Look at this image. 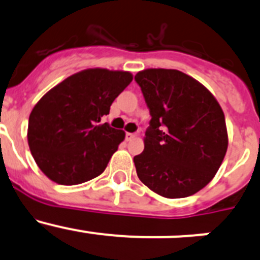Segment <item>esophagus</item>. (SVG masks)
I'll use <instances>...</instances> for the list:
<instances>
[{
  "label": "esophagus",
  "mask_w": 260,
  "mask_h": 260,
  "mask_svg": "<svg viewBox=\"0 0 260 260\" xmlns=\"http://www.w3.org/2000/svg\"><path fill=\"white\" fill-rule=\"evenodd\" d=\"M135 138H136V133H129V132L125 133V140L127 141H132L135 140Z\"/></svg>",
  "instance_id": "1"
}]
</instances>
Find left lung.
<instances>
[{"mask_svg": "<svg viewBox=\"0 0 260 260\" xmlns=\"http://www.w3.org/2000/svg\"><path fill=\"white\" fill-rule=\"evenodd\" d=\"M135 80L151 114L145 149L133 158L138 177L164 198L193 195L212 180L226 153L221 107L179 70L147 69Z\"/></svg>", "mask_w": 260, "mask_h": 260, "instance_id": "left-lung-1", "label": "left lung"}]
</instances>
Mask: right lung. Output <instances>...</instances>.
Returning a JSON list of instances; mask_svg holds the SVG:
<instances>
[{
    "label": "right lung",
    "mask_w": 260,
    "mask_h": 260,
    "mask_svg": "<svg viewBox=\"0 0 260 260\" xmlns=\"http://www.w3.org/2000/svg\"><path fill=\"white\" fill-rule=\"evenodd\" d=\"M128 72L88 69L67 78L38 102L28 118L27 141L41 171L60 185L99 176L124 140L101 124L114 99L129 85Z\"/></svg>",
    "instance_id": "add662e5"
}]
</instances>
